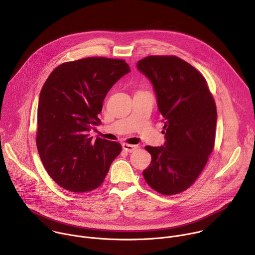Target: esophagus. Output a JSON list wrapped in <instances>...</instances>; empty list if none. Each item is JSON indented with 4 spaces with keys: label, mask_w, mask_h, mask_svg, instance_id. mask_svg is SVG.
<instances>
[{
    "label": "esophagus",
    "mask_w": 255,
    "mask_h": 255,
    "mask_svg": "<svg viewBox=\"0 0 255 255\" xmlns=\"http://www.w3.org/2000/svg\"><path fill=\"white\" fill-rule=\"evenodd\" d=\"M122 147L127 152H133L134 150H136L138 148L137 145H131V144H127V143H123Z\"/></svg>",
    "instance_id": "obj_1"
}]
</instances>
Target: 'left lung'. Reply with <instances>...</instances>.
Returning a JSON list of instances; mask_svg holds the SVG:
<instances>
[{
    "label": "left lung",
    "instance_id": "left-lung-1",
    "mask_svg": "<svg viewBox=\"0 0 255 255\" xmlns=\"http://www.w3.org/2000/svg\"><path fill=\"white\" fill-rule=\"evenodd\" d=\"M137 68L152 83L163 117L164 146H145L151 154L143 170L148 186L164 196L188 190L214 149L217 109L204 76L174 55H150Z\"/></svg>",
    "mask_w": 255,
    "mask_h": 255
}]
</instances>
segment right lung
Instances as JSON below:
<instances>
[{"instance_id":"right-lung-1","label":"right lung","mask_w":255,"mask_h":255,"mask_svg":"<svg viewBox=\"0 0 255 255\" xmlns=\"http://www.w3.org/2000/svg\"><path fill=\"white\" fill-rule=\"evenodd\" d=\"M130 71L124 59L87 57L61 63L46 80L37 109L36 145L55 183L74 193L100 187L121 144L89 131L113 85Z\"/></svg>"}]
</instances>
